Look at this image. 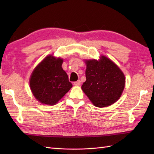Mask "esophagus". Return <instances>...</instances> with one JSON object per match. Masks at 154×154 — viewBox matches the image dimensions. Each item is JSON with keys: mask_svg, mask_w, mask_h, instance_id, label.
Instances as JSON below:
<instances>
[{"mask_svg": "<svg viewBox=\"0 0 154 154\" xmlns=\"http://www.w3.org/2000/svg\"><path fill=\"white\" fill-rule=\"evenodd\" d=\"M80 85H81V81L79 80L74 82V85H75V86H79Z\"/></svg>", "mask_w": 154, "mask_h": 154, "instance_id": "obj_1", "label": "esophagus"}]
</instances>
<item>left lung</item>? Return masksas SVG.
<instances>
[{
    "mask_svg": "<svg viewBox=\"0 0 154 154\" xmlns=\"http://www.w3.org/2000/svg\"><path fill=\"white\" fill-rule=\"evenodd\" d=\"M86 81L81 89L94 106L106 107L120 99L125 86V77L120 69L104 56L100 60L85 61Z\"/></svg>",
    "mask_w": 154,
    "mask_h": 154,
    "instance_id": "1",
    "label": "left lung"
}]
</instances>
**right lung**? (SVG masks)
I'll list each match as a JSON object with an SVG mask.
<instances>
[{"mask_svg": "<svg viewBox=\"0 0 154 154\" xmlns=\"http://www.w3.org/2000/svg\"><path fill=\"white\" fill-rule=\"evenodd\" d=\"M63 59L48 55L32 72L30 87L39 102L54 105L72 87L68 76L61 65Z\"/></svg>", "mask_w": 154, "mask_h": 154, "instance_id": "1", "label": "right lung"}]
</instances>
